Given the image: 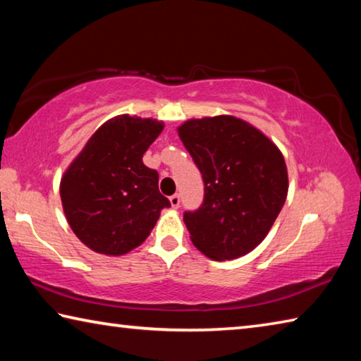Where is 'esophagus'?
Returning <instances> with one entry per match:
<instances>
[{
    "mask_svg": "<svg viewBox=\"0 0 361 361\" xmlns=\"http://www.w3.org/2000/svg\"><path fill=\"white\" fill-rule=\"evenodd\" d=\"M169 200H170V205H172L173 209H178V207H180V195L178 194L170 195Z\"/></svg>",
    "mask_w": 361,
    "mask_h": 361,
    "instance_id": "1",
    "label": "esophagus"
}]
</instances>
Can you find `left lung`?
<instances>
[{"mask_svg": "<svg viewBox=\"0 0 361 361\" xmlns=\"http://www.w3.org/2000/svg\"><path fill=\"white\" fill-rule=\"evenodd\" d=\"M176 130L205 185L204 204L183 216L194 247L215 261L250 253L264 240L286 200L283 154L235 116L189 119Z\"/></svg>", "mask_w": 361, "mask_h": 361, "instance_id": "obj_1", "label": "left lung"}]
</instances>
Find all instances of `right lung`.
<instances>
[{
	"mask_svg": "<svg viewBox=\"0 0 361 361\" xmlns=\"http://www.w3.org/2000/svg\"><path fill=\"white\" fill-rule=\"evenodd\" d=\"M162 129V121L116 116L95 130L65 170L60 199L66 221L85 247L108 256L129 253L170 207L159 192V173L143 164Z\"/></svg>",
	"mask_w": 361,
	"mask_h": 361,
	"instance_id": "right-lung-1",
	"label": "right lung"
}]
</instances>
